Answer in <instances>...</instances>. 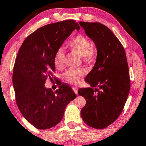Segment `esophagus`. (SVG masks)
Returning a JSON list of instances; mask_svg holds the SVG:
<instances>
[{"label":"esophagus","instance_id":"1","mask_svg":"<svg viewBox=\"0 0 146 146\" xmlns=\"http://www.w3.org/2000/svg\"><path fill=\"white\" fill-rule=\"evenodd\" d=\"M72 90H73V91L74 92V93L78 95V89L76 87H73Z\"/></svg>","mask_w":146,"mask_h":146}]
</instances>
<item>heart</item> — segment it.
Returning a JSON list of instances; mask_svg holds the SVG:
<instances>
[{"mask_svg": "<svg viewBox=\"0 0 146 146\" xmlns=\"http://www.w3.org/2000/svg\"><path fill=\"white\" fill-rule=\"evenodd\" d=\"M70 48L75 51L78 54L83 57L85 60L90 59L93 56L92 42L90 40L83 35H78L74 37L68 43ZM65 60V52L62 48L57 50L54 56V65L58 69L63 67ZM84 74V70L82 69H70L64 74V78L68 82L76 84L80 78Z\"/></svg>", "mask_w": 146, "mask_h": 146, "instance_id": "obj_1", "label": "heart"}]
</instances>
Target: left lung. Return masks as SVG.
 <instances>
[{
    "label": "left lung",
    "instance_id": "8db88e82",
    "mask_svg": "<svg viewBox=\"0 0 146 146\" xmlns=\"http://www.w3.org/2000/svg\"><path fill=\"white\" fill-rule=\"evenodd\" d=\"M79 24L97 49L96 61L85 78L91 87L78 90L86 101L81 117L89 126L103 129L116 120L126 102L130 88L127 58L120 42L105 25Z\"/></svg>",
    "mask_w": 146,
    "mask_h": 146
}]
</instances>
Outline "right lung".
Masks as SVG:
<instances>
[{"instance_id":"right-lung-1","label":"right lung","mask_w":146,"mask_h":146,"mask_svg":"<svg viewBox=\"0 0 146 146\" xmlns=\"http://www.w3.org/2000/svg\"><path fill=\"white\" fill-rule=\"evenodd\" d=\"M75 29L79 31L80 26L73 20L44 26L25 40L18 52L13 74L16 102L23 117L38 129L57 125L76 97L67 85L56 92L44 86L47 78L56 80L55 54Z\"/></svg>"}]
</instances>
